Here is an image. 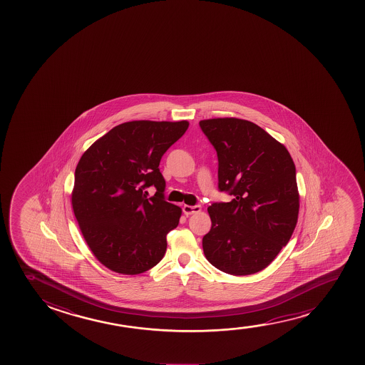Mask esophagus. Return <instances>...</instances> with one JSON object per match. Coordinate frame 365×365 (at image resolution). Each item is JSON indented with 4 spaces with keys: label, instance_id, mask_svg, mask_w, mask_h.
Instances as JSON below:
<instances>
[{
    "label": "esophagus",
    "instance_id": "esophagus-1",
    "mask_svg": "<svg viewBox=\"0 0 365 365\" xmlns=\"http://www.w3.org/2000/svg\"><path fill=\"white\" fill-rule=\"evenodd\" d=\"M182 210H183V213L188 217V215L200 212V205H183Z\"/></svg>",
    "mask_w": 365,
    "mask_h": 365
}]
</instances>
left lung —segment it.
<instances>
[{"mask_svg":"<svg viewBox=\"0 0 365 365\" xmlns=\"http://www.w3.org/2000/svg\"><path fill=\"white\" fill-rule=\"evenodd\" d=\"M218 157V190L233 195L208 208L205 258L233 275L267 268L289 242L299 213L294 162L259 125L240 118L200 122Z\"/></svg>","mask_w":365,"mask_h":365,"instance_id":"1","label":"left lung"}]
</instances>
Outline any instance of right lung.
<instances>
[{"mask_svg":"<svg viewBox=\"0 0 365 365\" xmlns=\"http://www.w3.org/2000/svg\"><path fill=\"white\" fill-rule=\"evenodd\" d=\"M190 123L132 120L96 140L76 167L72 208L87 245L108 269L140 274L160 263L182 210L165 200L162 155ZM158 192L147 199L145 190Z\"/></svg>","mask_w":365,"mask_h":365,"instance_id":"right-lung-1","label":"right lung"}]
</instances>
